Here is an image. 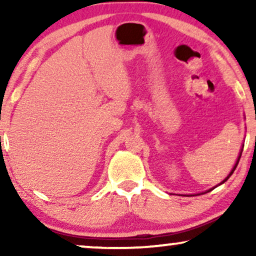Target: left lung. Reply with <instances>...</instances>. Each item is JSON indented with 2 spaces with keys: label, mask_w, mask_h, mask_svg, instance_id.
Returning <instances> with one entry per match:
<instances>
[{
  "label": "left lung",
  "mask_w": 256,
  "mask_h": 256,
  "mask_svg": "<svg viewBox=\"0 0 256 256\" xmlns=\"http://www.w3.org/2000/svg\"><path fill=\"white\" fill-rule=\"evenodd\" d=\"M240 157H241V152H240V156H239V158H238V162H236V166H234V168H233V170H232V171H230V174H232L234 172V170H236V166H238V163H239V160H240ZM230 176H228V177H227V178H226V180L222 182V183H225V182H226V180H228V178H230Z\"/></svg>",
  "instance_id": "1"
}]
</instances>
